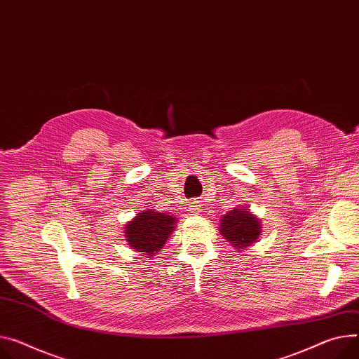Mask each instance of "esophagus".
Returning a JSON list of instances; mask_svg holds the SVG:
<instances>
[{
	"label": "esophagus",
	"instance_id": "34e87169",
	"mask_svg": "<svg viewBox=\"0 0 359 359\" xmlns=\"http://www.w3.org/2000/svg\"><path fill=\"white\" fill-rule=\"evenodd\" d=\"M203 210V205H201V203L200 201H191L189 203V208H188V211L189 212H192V214H198L200 211Z\"/></svg>",
	"mask_w": 359,
	"mask_h": 359
}]
</instances>
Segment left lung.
Returning a JSON list of instances; mask_svg holds the SVG:
<instances>
[{
	"label": "left lung",
	"mask_w": 359,
	"mask_h": 359,
	"mask_svg": "<svg viewBox=\"0 0 359 359\" xmlns=\"http://www.w3.org/2000/svg\"><path fill=\"white\" fill-rule=\"evenodd\" d=\"M219 233L234 247L243 252L253 245L262 233V224L257 215L247 207H236L219 219Z\"/></svg>",
	"instance_id": "8db88e82"
}]
</instances>
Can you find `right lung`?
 <instances>
[{
	"instance_id": "1",
	"label": "right lung",
	"mask_w": 359,
	"mask_h": 359,
	"mask_svg": "<svg viewBox=\"0 0 359 359\" xmlns=\"http://www.w3.org/2000/svg\"><path fill=\"white\" fill-rule=\"evenodd\" d=\"M178 218L170 212L156 211L149 207L135 217L125 226V240L130 249L140 252L144 257H151L162 250L172 234Z\"/></svg>"
}]
</instances>
